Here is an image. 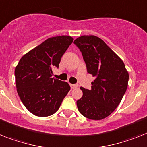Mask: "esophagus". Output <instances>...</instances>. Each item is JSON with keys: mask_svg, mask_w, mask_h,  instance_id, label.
I'll return each mask as SVG.
<instances>
[{"mask_svg": "<svg viewBox=\"0 0 147 147\" xmlns=\"http://www.w3.org/2000/svg\"><path fill=\"white\" fill-rule=\"evenodd\" d=\"M70 87H71V89H75V88H77L78 87V84H70Z\"/></svg>", "mask_w": 147, "mask_h": 147, "instance_id": "34e87169", "label": "esophagus"}]
</instances>
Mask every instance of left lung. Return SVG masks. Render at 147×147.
Wrapping results in <instances>:
<instances>
[{"instance_id": "left-lung-1", "label": "left lung", "mask_w": 147, "mask_h": 147, "mask_svg": "<svg viewBox=\"0 0 147 147\" xmlns=\"http://www.w3.org/2000/svg\"><path fill=\"white\" fill-rule=\"evenodd\" d=\"M74 43L83 55L87 72L95 77L91 90L81 87L83 96L77 101L78 109L88 119H104L121 102L128 87L129 72L123 60L98 36H81Z\"/></svg>"}]
</instances>
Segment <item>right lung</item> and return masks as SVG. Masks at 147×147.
I'll use <instances>...</instances> for the list:
<instances>
[{
  "mask_svg": "<svg viewBox=\"0 0 147 147\" xmlns=\"http://www.w3.org/2000/svg\"><path fill=\"white\" fill-rule=\"evenodd\" d=\"M73 38L59 36L47 39L20 59L15 69L16 85L21 101L37 117H48L59 109L69 84L52 78L61 57Z\"/></svg>",
  "mask_w": 147,
  "mask_h": 147,
  "instance_id": "1",
  "label": "right lung"
}]
</instances>
